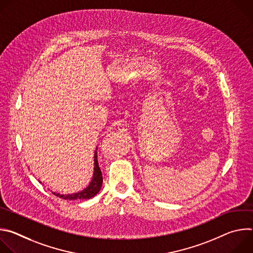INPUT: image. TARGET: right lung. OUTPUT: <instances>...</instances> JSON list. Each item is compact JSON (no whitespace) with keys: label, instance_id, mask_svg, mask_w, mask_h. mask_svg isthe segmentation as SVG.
Returning a JSON list of instances; mask_svg holds the SVG:
<instances>
[{"label":"right lung","instance_id":"1","mask_svg":"<svg viewBox=\"0 0 253 253\" xmlns=\"http://www.w3.org/2000/svg\"><path fill=\"white\" fill-rule=\"evenodd\" d=\"M96 150H97V148H96ZM39 182L42 183L41 181H39ZM102 183H103L102 172H101V169L99 167L98 160H97V151H95V154H94V173H93V178L91 180L90 184L84 190H82V191H80L78 193L60 194V193L53 192V194H55L56 196H59L62 199H65V200L90 199V198L94 197L100 191Z\"/></svg>","mask_w":253,"mask_h":253}]
</instances>
